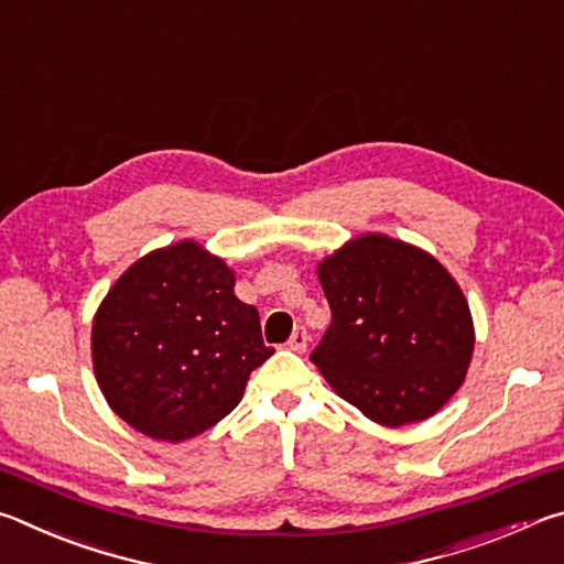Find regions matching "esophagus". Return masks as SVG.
Segmentation results:
<instances>
[{"mask_svg": "<svg viewBox=\"0 0 564 564\" xmlns=\"http://www.w3.org/2000/svg\"><path fill=\"white\" fill-rule=\"evenodd\" d=\"M305 346H308V333H305V328H295L291 340H289V348L293 352H303Z\"/></svg>", "mask_w": 564, "mask_h": 564, "instance_id": "esophagus-1", "label": "esophagus"}]
</instances>
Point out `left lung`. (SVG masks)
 <instances>
[{
  "label": "left lung",
  "mask_w": 564,
  "mask_h": 564,
  "mask_svg": "<svg viewBox=\"0 0 564 564\" xmlns=\"http://www.w3.org/2000/svg\"><path fill=\"white\" fill-rule=\"evenodd\" d=\"M330 326L311 360L373 423L435 415L473 358L470 305L443 263L395 238L366 234L318 265Z\"/></svg>",
  "instance_id": "8db88e82"
}]
</instances>
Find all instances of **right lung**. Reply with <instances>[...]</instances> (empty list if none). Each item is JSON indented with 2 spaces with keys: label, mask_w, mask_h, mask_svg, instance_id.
I'll return each mask as SVG.
<instances>
[{
  "label": "right lung",
  "mask_w": 564,
  "mask_h": 564,
  "mask_svg": "<svg viewBox=\"0 0 564 564\" xmlns=\"http://www.w3.org/2000/svg\"><path fill=\"white\" fill-rule=\"evenodd\" d=\"M196 241L147 253L111 285L91 328L94 376L109 408L154 441L181 443L226 417L271 358L259 311Z\"/></svg>",
  "instance_id": "obj_1"
}]
</instances>
